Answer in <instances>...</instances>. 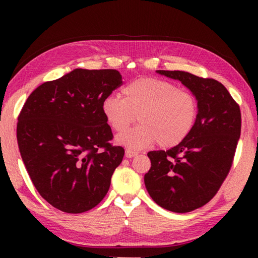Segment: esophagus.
I'll return each mask as SVG.
<instances>
[{
  "mask_svg": "<svg viewBox=\"0 0 258 258\" xmlns=\"http://www.w3.org/2000/svg\"><path fill=\"white\" fill-rule=\"evenodd\" d=\"M139 154L138 152H135V151H133V150H130V149H127L125 151V156H126V158H133V157H137Z\"/></svg>",
  "mask_w": 258,
  "mask_h": 258,
  "instance_id": "34e87169",
  "label": "esophagus"
}]
</instances>
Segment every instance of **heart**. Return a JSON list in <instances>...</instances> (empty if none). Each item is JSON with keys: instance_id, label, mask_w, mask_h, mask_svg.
Masks as SVG:
<instances>
[{"instance_id": "1", "label": "heart", "mask_w": 258, "mask_h": 258, "mask_svg": "<svg viewBox=\"0 0 258 258\" xmlns=\"http://www.w3.org/2000/svg\"><path fill=\"white\" fill-rule=\"evenodd\" d=\"M124 99L108 95L101 109L109 126L124 132L138 116L139 126L127 131L117 142L130 150H143L158 145L172 148L185 140L198 116V101L192 93L171 82L143 77L123 89Z\"/></svg>"}]
</instances>
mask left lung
Wrapping results in <instances>:
<instances>
[{
    "label": "left lung",
    "instance_id": "1",
    "mask_svg": "<svg viewBox=\"0 0 258 258\" xmlns=\"http://www.w3.org/2000/svg\"><path fill=\"white\" fill-rule=\"evenodd\" d=\"M180 81L198 101V116L185 140L167 151H150L145 184L167 211L203 207L220 189L232 166L241 132L240 108L223 84L181 71H156Z\"/></svg>",
    "mask_w": 258,
    "mask_h": 258
}]
</instances>
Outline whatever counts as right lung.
<instances>
[{"label": "right lung", "mask_w": 258, "mask_h": 258, "mask_svg": "<svg viewBox=\"0 0 258 258\" xmlns=\"http://www.w3.org/2000/svg\"><path fill=\"white\" fill-rule=\"evenodd\" d=\"M115 69L77 68L34 90L17 125L19 151L33 184L61 212L92 209L107 195L124 149L111 146L101 104L120 86Z\"/></svg>", "instance_id": "obj_1"}]
</instances>
